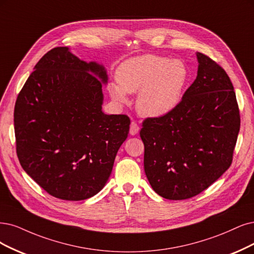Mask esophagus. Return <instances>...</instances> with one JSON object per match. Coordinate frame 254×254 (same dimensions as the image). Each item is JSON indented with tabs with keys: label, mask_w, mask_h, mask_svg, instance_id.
<instances>
[{
	"label": "esophagus",
	"mask_w": 254,
	"mask_h": 254,
	"mask_svg": "<svg viewBox=\"0 0 254 254\" xmlns=\"http://www.w3.org/2000/svg\"><path fill=\"white\" fill-rule=\"evenodd\" d=\"M139 129H140V127H139V126L136 124L135 121L130 122V127H129V134L130 135L138 134L139 133Z\"/></svg>",
	"instance_id": "1"
}]
</instances>
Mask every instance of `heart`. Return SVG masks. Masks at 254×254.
Returning a JSON list of instances; mask_svg holds the SVG:
<instances>
[{"label": "heart", "mask_w": 254, "mask_h": 254, "mask_svg": "<svg viewBox=\"0 0 254 254\" xmlns=\"http://www.w3.org/2000/svg\"><path fill=\"white\" fill-rule=\"evenodd\" d=\"M190 78V71L180 60L143 55L128 60L117 71L118 83L109 91L113 99L124 103L127 93H138L137 110L145 117H160L179 103Z\"/></svg>", "instance_id": "b5f03b06"}]
</instances>
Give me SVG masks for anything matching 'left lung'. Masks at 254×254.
Masks as SVG:
<instances>
[{"label":"left lung","instance_id":"left-lung-1","mask_svg":"<svg viewBox=\"0 0 254 254\" xmlns=\"http://www.w3.org/2000/svg\"><path fill=\"white\" fill-rule=\"evenodd\" d=\"M198 75L167 114L147 117L140 130L144 172L168 200L199 194L232 163L241 117L232 82L221 65L196 53Z\"/></svg>","mask_w":254,"mask_h":254}]
</instances>
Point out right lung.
Segmentation results:
<instances>
[{
	"mask_svg": "<svg viewBox=\"0 0 254 254\" xmlns=\"http://www.w3.org/2000/svg\"><path fill=\"white\" fill-rule=\"evenodd\" d=\"M34 69L14 106L18 161L55 198H91L109 180L130 120L102 113L105 68L67 47L47 52Z\"/></svg>",
	"mask_w": 254,
	"mask_h": 254,
	"instance_id": "obj_1",
	"label": "right lung"
}]
</instances>
